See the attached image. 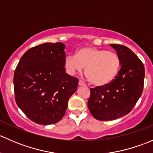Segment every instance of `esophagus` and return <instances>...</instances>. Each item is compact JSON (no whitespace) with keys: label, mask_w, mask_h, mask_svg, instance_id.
Instances as JSON below:
<instances>
[{"label":"esophagus","mask_w":153,"mask_h":153,"mask_svg":"<svg viewBox=\"0 0 153 153\" xmlns=\"http://www.w3.org/2000/svg\"><path fill=\"white\" fill-rule=\"evenodd\" d=\"M78 85L81 86H85L86 84H85V83L83 82L82 81H79V82H78Z\"/></svg>","instance_id":"1"}]
</instances>
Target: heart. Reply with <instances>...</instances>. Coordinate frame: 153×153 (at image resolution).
<instances>
[{
  "instance_id": "obj_1",
  "label": "heart",
  "mask_w": 153,
  "mask_h": 153,
  "mask_svg": "<svg viewBox=\"0 0 153 153\" xmlns=\"http://www.w3.org/2000/svg\"><path fill=\"white\" fill-rule=\"evenodd\" d=\"M64 67L70 75L80 73L85 68L88 79L93 85L110 84L119 72L121 61L116 53L106 49L86 47L78 49L75 55H68Z\"/></svg>"
}]
</instances>
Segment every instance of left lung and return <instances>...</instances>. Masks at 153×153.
Returning <instances> with one entry per match:
<instances>
[{"instance_id":"obj_1","label":"left lung","mask_w":153,"mask_h":153,"mask_svg":"<svg viewBox=\"0 0 153 153\" xmlns=\"http://www.w3.org/2000/svg\"><path fill=\"white\" fill-rule=\"evenodd\" d=\"M121 61V69L115 79L106 86L90 89L88 108L99 121L115 120L131 112L143 92L144 67L128 47L110 44Z\"/></svg>"}]
</instances>
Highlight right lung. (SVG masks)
Listing matches in <instances>:
<instances>
[{"label": "right lung", "mask_w": 153, "mask_h": 153, "mask_svg": "<svg viewBox=\"0 0 153 153\" xmlns=\"http://www.w3.org/2000/svg\"><path fill=\"white\" fill-rule=\"evenodd\" d=\"M65 45L44 43L23 55L14 73L15 101L36 124L49 125L64 117L78 79L66 73Z\"/></svg>", "instance_id": "1"}]
</instances>
